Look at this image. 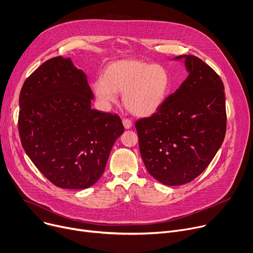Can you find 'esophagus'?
Listing matches in <instances>:
<instances>
[{
	"mask_svg": "<svg viewBox=\"0 0 253 253\" xmlns=\"http://www.w3.org/2000/svg\"><path fill=\"white\" fill-rule=\"evenodd\" d=\"M123 124H124V126H125V128H126V129L130 128V127H131V126H132V123H131V121H129V120H127V119H125V120H123Z\"/></svg>",
	"mask_w": 253,
	"mask_h": 253,
	"instance_id": "esophagus-1",
	"label": "esophagus"
}]
</instances>
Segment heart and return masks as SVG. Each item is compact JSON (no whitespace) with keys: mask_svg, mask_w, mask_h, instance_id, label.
I'll use <instances>...</instances> for the list:
<instances>
[{"mask_svg":"<svg viewBox=\"0 0 253 253\" xmlns=\"http://www.w3.org/2000/svg\"><path fill=\"white\" fill-rule=\"evenodd\" d=\"M169 83V73L163 66L131 59L109 64L103 78L97 79L92 88L104 106L115 102L116 93H123L127 110L138 116H149L164 103Z\"/></svg>","mask_w":253,"mask_h":253,"instance_id":"1","label":"heart"}]
</instances>
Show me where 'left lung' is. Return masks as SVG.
Wrapping results in <instances>:
<instances>
[{
    "label": "left lung",
    "mask_w": 253,
    "mask_h": 253,
    "mask_svg": "<svg viewBox=\"0 0 253 253\" xmlns=\"http://www.w3.org/2000/svg\"><path fill=\"white\" fill-rule=\"evenodd\" d=\"M188 76L149 118L135 122L144 164L165 185L190 182L208 167L226 133L221 78L199 57L183 54Z\"/></svg>",
    "instance_id": "obj_1"
}]
</instances>
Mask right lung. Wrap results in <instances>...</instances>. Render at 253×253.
Here are the masks:
<instances>
[{
	"instance_id": "1",
	"label": "right lung",
	"mask_w": 253,
	"mask_h": 253,
	"mask_svg": "<svg viewBox=\"0 0 253 253\" xmlns=\"http://www.w3.org/2000/svg\"><path fill=\"white\" fill-rule=\"evenodd\" d=\"M86 74L70 57L43 63L24 82L18 128L23 149L54 185L84 189L104 172L125 127L118 114L91 108Z\"/></svg>"
}]
</instances>
